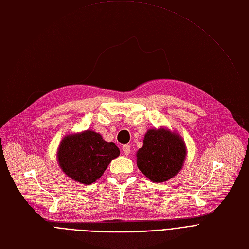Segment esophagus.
Listing matches in <instances>:
<instances>
[{
  "instance_id": "1",
  "label": "esophagus",
  "mask_w": 249,
  "mask_h": 249,
  "mask_svg": "<svg viewBox=\"0 0 249 249\" xmlns=\"http://www.w3.org/2000/svg\"><path fill=\"white\" fill-rule=\"evenodd\" d=\"M123 151H124V153L125 155H128V154L130 153V145H128V144L124 145V146H123Z\"/></svg>"
}]
</instances>
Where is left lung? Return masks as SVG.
<instances>
[{
	"instance_id": "1",
	"label": "left lung",
	"mask_w": 249,
	"mask_h": 249,
	"mask_svg": "<svg viewBox=\"0 0 249 249\" xmlns=\"http://www.w3.org/2000/svg\"><path fill=\"white\" fill-rule=\"evenodd\" d=\"M187 147L182 136L167 127L148 129L143 145L136 152L139 169L152 182L161 183L176 176L182 169Z\"/></svg>"
}]
</instances>
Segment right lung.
<instances>
[{"instance_id": "obj_1", "label": "right lung", "mask_w": 249, "mask_h": 249, "mask_svg": "<svg viewBox=\"0 0 249 249\" xmlns=\"http://www.w3.org/2000/svg\"><path fill=\"white\" fill-rule=\"evenodd\" d=\"M119 155L120 149L114 142H107L92 129L65 135L56 154L63 173L84 185L96 182Z\"/></svg>"}]
</instances>
